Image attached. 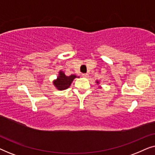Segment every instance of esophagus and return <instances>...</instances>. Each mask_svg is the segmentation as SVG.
<instances>
[{
	"label": "esophagus",
	"instance_id": "obj_1",
	"mask_svg": "<svg viewBox=\"0 0 155 155\" xmlns=\"http://www.w3.org/2000/svg\"><path fill=\"white\" fill-rule=\"evenodd\" d=\"M88 74L87 73H84V74H82V77L83 78H88Z\"/></svg>",
	"mask_w": 155,
	"mask_h": 155
}]
</instances>
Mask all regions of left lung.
Here are the masks:
<instances>
[{"instance_id": "8db88e82", "label": "left lung", "mask_w": 155, "mask_h": 155, "mask_svg": "<svg viewBox=\"0 0 155 155\" xmlns=\"http://www.w3.org/2000/svg\"><path fill=\"white\" fill-rule=\"evenodd\" d=\"M96 82H97V84H99V81H96Z\"/></svg>"}]
</instances>
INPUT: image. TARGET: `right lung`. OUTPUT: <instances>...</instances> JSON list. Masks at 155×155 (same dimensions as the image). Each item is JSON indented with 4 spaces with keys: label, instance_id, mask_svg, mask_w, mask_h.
<instances>
[{
    "label": "right lung",
    "instance_id": "obj_1",
    "mask_svg": "<svg viewBox=\"0 0 155 155\" xmlns=\"http://www.w3.org/2000/svg\"><path fill=\"white\" fill-rule=\"evenodd\" d=\"M75 78H77L75 75L66 76L62 71H61L59 72V75L57 77V79L54 81V85L58 90H66L71 86L72 82Z\"/></svg>",
    "mask_w": 155,
    "mask_h": 155
}]
</instances>
